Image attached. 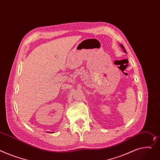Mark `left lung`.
I'll return each mask as SVG.
<instances>
[{
	"label": "left lung",
	"instance_id": "8db88e82",
	"mask_svg": "<svg viewBox=\"0 0 160 160\" xmlns=\"http://www.w3.org/2000/svg\"><path fill=\"white\" fill-rule=\"evenodd\" d=\"M120 46H121V47H122V48L123 49V51L125 52H127V51H126V50H125V48L123 47V46L122 45V44H120Z\"/></svg>",
	"mask_w": 160,
	"mask_h": 160
}]
</instances>
